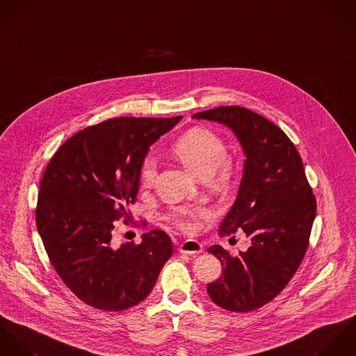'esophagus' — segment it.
<instances>
[{"label": "esophagus", "mask_w": 356, "mask_h": 356, "mask_svg": "<svg viewBox=\"0 0 356 356\" xmlns=\"http://www.w3.org/2000/svg\"><path fill=\"white\" fill-rule=\"evenodd\" d=\"M179 251L181 254H188V255H195V254H200L203 251L202 244L194 240V238H187L184 240L180 245H179Z\"/></svg>", "instance_id": "34e87169"}]
</instances>
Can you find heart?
Masks as SVG:
<instances>
[{
    "label": "heart",
    "instance_id": "obj_1",
    "mask_svg": "<svg viewBox=\"0 0 356 356\" xmlns=\"http://www.w3.org/2000/svg\"><path fill=\"white\" fill-rule=\"evenodd\" d=\"M173 154L183 165L202 179H209L218 187L228 186L235 176V165L227 156L222 138L214 131L197 127L187 131L172 145ZM157 159L147 154L139 168V183L143 188L153 187L157 177ZM211 217V211L203 204L180 206L168 214V220L180 231L194 234L202 221Z\"/></svg>",
    "mask_w": 356,
    "mask_h": 356
}]
</instances>
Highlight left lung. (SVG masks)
Listing matches in <instances>:
<instances>
[{"instance_id":"left-lung-1","label":"left lung","mask_w":356,"mask_h":356,"mask_svg":"<svg viewBox=\"0 0 356 356\" xmlns=\"http://www.w3.org/2000/svg\"><path fill=\"white\" fill-rule=\"evenodd\" d=\"M193 118L232 128L247 156L236 202L220 235L241 231L250 247L236 257L217 244L207 248L222 265L207 293L225 310L248 313L273 300L299 269L310 243L316 197L295 145L275 122L243 106H218Z\"/></svg>"}]
</instances>
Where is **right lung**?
<instances>
[{"label": "right lung", "mask_w": 356, "mask_h": 356, "mask_svg": "<svg viewBox=\"0 0 356 356\" xmlns=\"http://www.w3.org/2000/svg\"><path fill=\"white\" fill-rule=\"evenodd\" d=\"M180 120L115 118L90 125L65 140L43 172L35 210L40 238L57 275L91 307L139 305L173 252L159 229L120 247L112 232L116 221L129 220L149 147Z\"/></svg>", "instance_id": "add662e5"}]
</instances>
